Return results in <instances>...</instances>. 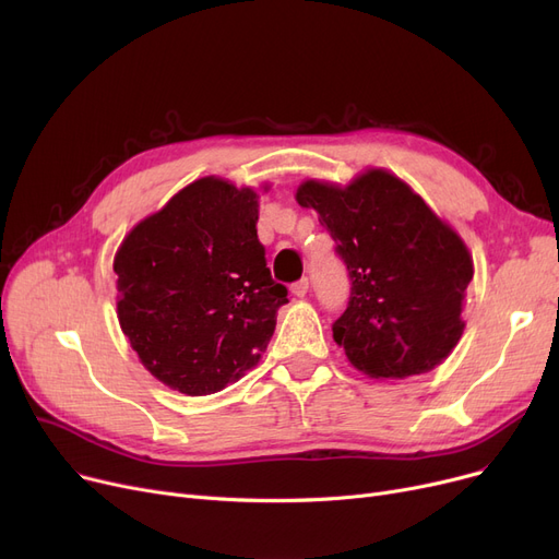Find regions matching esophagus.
<instances>
[{
	"label": "esophagus",
	"mask_w": 559,
	"mask_h": 559,
	"mask_svg": "<svg viewBox=\"0 0 559 559\" xmlns=\"http://www.w3.org/2000/svg\"><path fill=\"white\" fill-rule=\"evenodd\" d=\"M292 295L295 297H306L308 295V278H301V281H297L295 285H292Z\"/></svg>",
	"instance_id": "esophagus-1"
}]
</instances>
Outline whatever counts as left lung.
<instances>
[{
  "label": "left lung",
  "mask_w": 559,
  "mask_h": 559,
  "mask_svg": "<svg viewBox=\"0 0 559 559\" xmlns=\"http://www.w3.org/2000/svg\"><path fill=\"white\" fill-rule=\"evenodd\" d=\"M312 209L346 264L350 295L333 340L369 378L426 373L455 348L474 260L460 235L385 169L346 186L306 181Z\"/></svg>",
  "instance_id": "1"
}]
</instances>
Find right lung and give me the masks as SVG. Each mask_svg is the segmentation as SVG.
<instances>
[{
	"label": "right lung",
	"instance_id": "1",
	"mask_svg": "<svg viewBox=\"0 0 559 559\" xmlns=\"http://www.w3.org/2000/svg\"><path fill=\"white\" fill-rule=\"evenodd\" d=\"M258 194L205 176L117 249V319L167 388L205 396L255 367L287 304L258 240Z\"/></svg>",
	"mask_w": 559,
	"mask_h": 559
}]
</instances>
